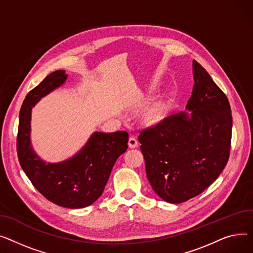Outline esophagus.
<instances>
[{
	"label": "esophagus",
	"instance_id": "34e87169",
	"mask_svg": "<svg viewBox=\"0 0 253 253\" xmlns=\"http://www.w3.org/2000/svg\"><path fill=\"white\" fill-rule=\"evenodd\" d=\"M138 140L135 137H129L128 139V147L129 148H136L138 146Z\"/></svg>",
	"mask_w": 253,
	"mask_h": 253
}]
</instances>
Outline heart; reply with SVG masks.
I'll list each match as a JSON object with an SVG mask.
<instances>
[{"label":"heart","instance_id":"1","mask_svg":"<svg viewBox=\"0 0 253 253\" xmlns=\"http://www.w3.org/2000/svg\"><path fill=\"white\" fill-rule=\"evenodd\" d=\"M159 111L157 110V109H155V110H153L152 112H151V117L153 118V120H156V118H158L159 117Z\"/></svg>","mask_w":253,"mask_h":253}]
</instances>
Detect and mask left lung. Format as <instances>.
Returning <instances> with one entry per match:
<instances>
[{
    "label": "left lung",
    "mask_w": 253,
    "mask_h": 253,
    "mask_svg": "<svg viewBox=\"0 0 253 253\" xmlns=\"http://www.w3.org/2000/svg\"><path fill=\"white\" fill-rule=\"evenodd\" d=\"M186 109L141 131L146 174L156 194L177 204L199 195L225 169L232 113L227 96L197 61Z\"/></svg>",
    "instance_id": "obj_1"
}]
</instances>
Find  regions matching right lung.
Here are the masks:
<instances>
[{
	"mask_svg": "<svg viewBox=\"0 0 253 253\" xmlns=\"http://www.w3.org/2000/svg\"><path fill=\"white\" fill-rule=\"evenodd\" d=\"M67 77L64 70H56L27 94L19 113L17 154L23 171L42 195L66 209H84L102 195L114 163L127 149L128 133L95 131L72 157L53 163L42 159L31 140L32 109Z\"/></svg>",
	"mask_w": 253,
	"mask_h": 253,
	"instance_id": "right-lung-1",
	"label": "right lung"
}]
</instances>
